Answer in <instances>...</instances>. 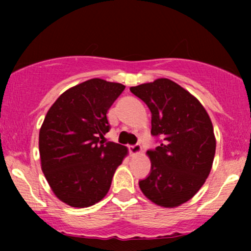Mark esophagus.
Segmentation results:
<instances>
[{
  "mask_svg": "<svg viewBox=\"0 0 251 251\" xmlns=\"http://www.w3.org/2000/svg\"><path fill=\"white\" fill-rule=\"evenodd\" d=\"M142 152V146L140 144H135L133 146H129V153L131 154H139Z\"/></svg>",
  "mask_w": 251,
  "mask_h": 251,
  "instance_id": "esophagus-1",
  "label": "esophagus"
}]
</instances>
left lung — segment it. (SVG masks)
Wrapping results in <instances>:
<instances>
[{
    "mask_svg": "<svg viewBox=\"0 0 251 251\" xmlns=\"http://www.w3.org/2000/svg\"><path fill=\"white\" fill-rule=\"evenodd\" d=\"M129 91L151 111V134L163 139L148 151L151 172L139 188L157 205L179 206L197 194L211 171L216 151L211 119L197 98L170 79Z\"/></svg>",
    "mask_w": 251,
    "mask_h": 251,
    "instance_id": "left-lung-1",
    "label": "left lung"
}]
</instances>
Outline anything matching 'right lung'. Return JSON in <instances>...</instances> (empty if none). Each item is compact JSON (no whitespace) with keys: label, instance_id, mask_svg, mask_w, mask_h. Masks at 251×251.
I'll return each mask as SVG.
<instances>
[{"label":"right lung","instance_id":"right-lung-1","mask_svg":"<svg viewBox=\"0 0 251 251\" xmlns=\"http://www.w3.org/2000/svg\"><path fill=\"white\" fill-rule=\"evenodd\" d=\"M125 86L91 79L67 89L40 128L41 169L51 191L73 208L94 205L107 195L127 148L103 142L111 128L107 111Z\"/></svg>","mask_w":251,"mask_h":251}]
</instances>
